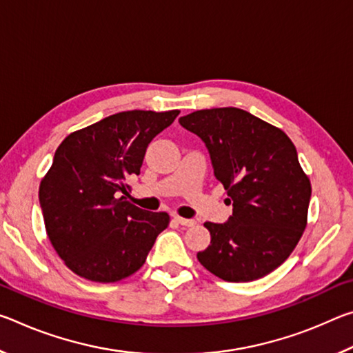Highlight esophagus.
<instances>
[{"label":"esophagus","instance_id":"1","mask_svg":"<svg viewBox=\"0 0 353 353\" xmlns=\"http://www.w3.org/2000/svg\"><path fill=\"white\" fill-rule=\"evenodd\" d=\"M174 221L177 224H181L183 227H193L196 224L194 219H187V218H181V216H174Z\"/></svg>","mask_w":353,"mask_h":353}]
</instances>
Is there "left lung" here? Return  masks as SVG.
Returning <instances> with one entry per match:
<instances>
[{"label": "left lung", "mask_w": 353, "mask_h": 353, "mask_svg": "<svg viewBox=\"0 0 353 353\" xmlns=\"http://www.w3.org/2000/svg\"><path fill=\"white\" fill-rule=\"evenodd\" d=\"M179 123L205 143L234 213L205 223L201 265L225 282H252L288 259L307 227L312 183L282 129L236 107L196 110Z\"/></svg>", "instance_id": "8db88e82"}]
</instances>
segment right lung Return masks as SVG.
I'll return each instance as SVG.
<instances>
[{"mask_svg": "<svg viewBox=\"0 0 353 353\" xmlns=\"http://www.w3.org/2000/svg\"><path fill=\"white\" fill-rule=\"evenodd\" d=\"M179 113L119 112L59 145L39 199L52 248L79 277L113 283L132 276L168 227V213L141 210L126 194L148 145Z\"/></svg>", "mask_w": 353, "mask_h": 353, "instance_id": "add662e5", "label": "right lung"}]
</instances>
